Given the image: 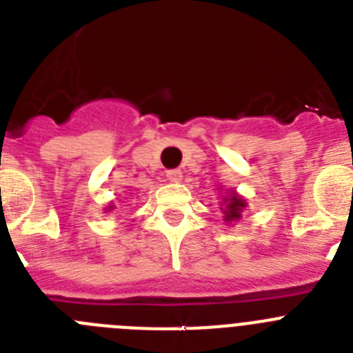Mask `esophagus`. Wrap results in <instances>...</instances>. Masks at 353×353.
I'll return each mask as SVG.
<instances>
[{
    "mask_svg": "<svg viewBox=\"0 0 353 353\" xmlns=\"http://www.w3.org/2000/svg\"><path fill=\"white\" fill-rule=\"evenodd\" d=\"M166 176H168V180H170V182H180V180H182V171H180V170H170L166 173Z\"/></svg>",
    "mask_w": 353,
    "mask_h": 353,
    "instance_id": "esophagus-1",
    "label": "esophagus"
}]
</instances>
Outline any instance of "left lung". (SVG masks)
Segmentation results:
<instances>
[{
	"instance_id": "8db88e82",
	"label": "left lung",
	"mask_w": 353,
	"mask_h": 353,
	"mask_svg": "<svg viewBox=\"0 0 353 353\" xmlns=\"http://www.w3.org/2000/svg\"><path fill=\"white\" fill-rule=\"evenodd\" d=\"M248 207V203H245V199L242 198V196L236 194L235 191L230 192V196H226V198L223 199V214H224V221H226L228 224L232 223H236V221L242 217V210Z\"/></svg>"
}]
</instances>
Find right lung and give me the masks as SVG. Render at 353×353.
I'll return each instance as SVG.
<instances>
[{"mask_svg": "<svg viewBox=\"0 0 353 353\" xmlns=\"http://www.w3.org/2000/svg\"><path fill=\"white\" fill-rule=\"evenodd\" d=\"M111 210H113V205H109L108 207V212H111Z\"/></svg>", "mask_w": 353, "mask_h": 353, "instance_id": "1", "label": "right lung"}]
</instances>
